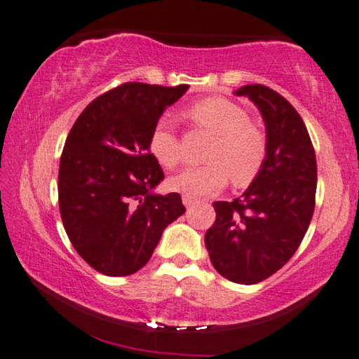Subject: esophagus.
Segmentation results:
<instances>
[{
  "mask_svg": "<svg viewBox=\"0 0 359 359\" xmlns=\"http://www.w3.org/2000/svg\"><path fill=\"white\" fill-rule=\"evenodd\" d=\"M183 204L186 205V207H192L196 204V201H192V199H189V197H184L183 196Z\"/></svg>",
  "mask_w": 359,
  "mask_h": 359,
  "instance_id": "esophagus-1",
  "label": "esophagus"
}]
</instances>
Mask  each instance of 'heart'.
I'll return each mask as SVG.
<instances>
[{"label":"heart","mask_w":359,"mask_h":359,"mask_svg":"<svg viewBox=\"0 0 359 359\" xmlns=\"http://www.w3.org/2000/svg\"><path fill=\"white\" fill-rule=\"evenodd\" d=\"M189 116L196 124L214 134L205 152L207 165L189 167L171 176L168 186L189 199L215 194L231 178L235 186H246L261 171L267 155V141L248 113L226 98H205L191 107ZM154 158L171 168L181 160V142L168 118L154 124L149 139Z\"/></svg>","instance_id":"obj_1"}]
</instances>
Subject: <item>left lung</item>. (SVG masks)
<instances>
[{
  "mask_svg": "<svg viewBox=\"0 0 359 359\" xmlns=\"http://www.w3.org/2000/svg\"><path fill=\"white\" fill-rule=\"evenodd\" d=\"M266 123L267 155L249 188L231 202H214L205 233L212 266L241 285L262 282L292 259L313 218L318 165L303 119L287 98L266 86H243Z\"/></svg>",
  "mask_w": 359,
  "mask_h": 359,
  "instance_id": "obj_1",
  "label": "left lung"
}]
</instances>
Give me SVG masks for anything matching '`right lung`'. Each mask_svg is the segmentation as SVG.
<instances>
[{"instance_id": "add662e5", "label": "right lung", "mask_w": 359, "mask_h": 359, "mask_svg": "<svg viewBox=\"0 0 359 359\" xmlns=\"http://www.w3.org/2000/svg\"><path fill=\"white\" fill-rule=\"evenodd\" d=\"M188 89L128 82L97 97L66 139L58 175L61 220L97 272H137L165 228L186 212L178 192H154L165 176L149 139L167 107Z\"/></svg>"}]
</instances>
